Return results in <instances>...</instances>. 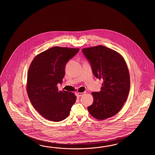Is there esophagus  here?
<instances>
[{"instance_id": "1", "label": "esophagus", "mask_w": 155, "mask_h": 155, "mask_svg": "<svg viewBox=\"0 0 155 155\" xmlns=\"http://www.w3.org/2000/svg\"><path fill=\"white\" fill-rule=\"evenodd\" d=\"M86 92H78V95L79 96H82L85 94Z\"/></svg>"}]
</instances>
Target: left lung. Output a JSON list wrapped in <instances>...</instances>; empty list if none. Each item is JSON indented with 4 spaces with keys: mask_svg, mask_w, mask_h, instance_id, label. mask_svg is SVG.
I'll use <instances>...</instances> for the list:
<instances>
[{
    "mask_svg": "<svg viewBox=\"0 0 155 155\" xmlns=\"http://www.w3.org/2000/svg\"><path fill=\"white\" fill-rule=\"evenodd\" d=\"M82 51L94 76L103 80L101 91L92 93L94 102L87 107L89 112L101 120L115 115L130 91V75L125 60L115 50L102 45L82 49Z\"/></svg>",
    "mask_w": 155,
    "mask_h": 155,
    "instance_id": "obj_1",
    "label": "left lung"
}]
</instances>
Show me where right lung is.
Returning <instances> with one entry per match:
<instances>
[{
  "label": "right lung",
  "mask_w": 155,
  "mask_h": 155,
  "mask_svg": "<svg viewBox=\"0 0 155 155\" xmlns=\"http://www.w3.org/2000/svg\"><path fill=\"white\" fill-rule=\"evenodd\" d=\"M79 51V48L55 46L38 55L31 64L27 92L33 107L44 118L58 122L69 115L76 96L59 91L57 85L63 82L66 63Z\"/></svg>",
  "instance_id": "obj_1"
}]
</instances>
